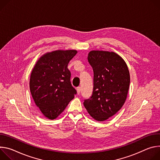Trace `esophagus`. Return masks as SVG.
<instances>
[{
  "label": "esophagus",
  "mask_w": 160,
  "mask_h": 160,
  "mask_svg": "<svg viewBox=\"0 0 160 160\" xmlns=\"http://www.w3.org/2000/svg\"><path fill=\"white\" fill-rule=\"evenodd\" d=\"M76 90H77V92H78V95H79L80 94V93H81V87H78L77 88H76Z\"/></svg>",
  "instance_id": "esophagus-1"
}]
</instances>
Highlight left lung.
Returning a JSON list of instances; mask_svg holds the SVG:
<instances>
[{"instance_id":"obj_1","label":"left lung","mask_w":160,"mask_h":160,"mask_svg":"<svg viewBox=\"0 0 160 160\" xmlns=\"http://www.w3.org/2000/svg\"><path fill=\"white\" fill-rule=\"evenodd\" d=\"M88 60L93 70V89L83 104L93 119L103 121L125 103L130 82L129 70L125 61L114 52L92 51Z\"/></svg>"}]
</instances>
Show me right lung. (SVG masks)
Returning a JSON list of instances; mask_svg holds the SVG:
<instances>
[{
  "mask_svg": "<svg viewBox=\"0 0 160 160\" xmlns=\"http://www.w3.org/2000/svg\"><path fill=\"white\" fill-rule=\"evenodd\" d=\"M77 52L76 50H57L46 53L32 71L30 89L32 98L49 119L57 118L77 94L67 68Z\"/></svg>",
  "mask_w": 160,
  "mask_h": 160,
  "instance_id": "add662e5",
  "label": "right lung"
}]
</instances>
